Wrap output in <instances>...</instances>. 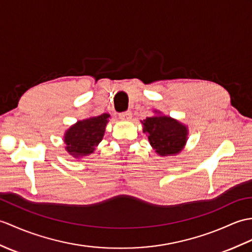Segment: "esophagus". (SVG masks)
Wrapping results in <instances>:
<instances>
[{"instance_id":"1","label":"esophagus","mask_w":252,"mask_h":252,"mask_svg":"<svg viewBox=\"0 0 252 252\" xmlns=\"http://www.w3.org/2000/svg\"><path fill=\"white\" fill-rule=\"evenodd\" d=\"M119 118L122 119V120H130L132 118V113L130 112V110H127V112H124V113H120L119 114Z\"/></svg>"}]
</instances>
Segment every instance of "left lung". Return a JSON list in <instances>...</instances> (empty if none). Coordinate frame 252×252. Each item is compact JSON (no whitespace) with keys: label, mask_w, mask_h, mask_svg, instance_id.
<instances>
[{"label":"left lung","mask_w":252,"mask_h":252,"mask_svg":"<svg viewBox=\"0 0 252 252\" xmlns=\"http://www.w3.org/2000/svg\"><path fill=\"white\" fill-rule=\"evenodd\" d=\"M155 113H158L155 110ZM160 114V113H158ZM143 132L156 153L161 157L174 156L184 149L188 138V127L171 117L156 115L142 121Z\"/></svg>","instance_id":"8db88e82"}]
</instances>
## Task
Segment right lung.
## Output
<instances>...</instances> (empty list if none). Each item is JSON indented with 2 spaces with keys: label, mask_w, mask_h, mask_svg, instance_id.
I'll use <instances>...</instances> for the list:
<instances>
[{
  "label": "right lung",
  "mask_w": 252,
  "mask_h": 252,
  "mask_svg": "<svg viewBox=\"0 0 252 252\" xmlns=\"http://www.w3.org/2000/svg\"><path fill=\"white\" fill-rule=\"evenodd\" d=\"M109 114L77 121L64 134L65 150L76 159L92 154L103 139Z\"/></svg>",
  "instance_id": "obj_1"
}]
</instances>
